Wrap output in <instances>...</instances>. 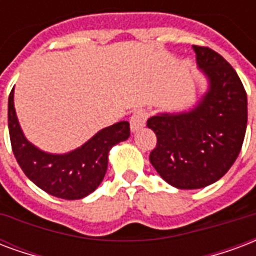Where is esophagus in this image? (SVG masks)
I'll list each match as a JSON object with an SVG mask.
<instances>
[{"label": "esophagus", "mask_w": 256, "mask_h": 256, "mask_svg": "<svg viewBox=\"0 0 256 256\" xmlns=\"http://www.w3.org/2000/svg\"><path fill=\"white\" fill-rule=\"evenodd\" d=\"M147 117H148V113L143 110V109H140V110H136L130 118V130L132 132H135V130H140V128H143L144 124H146V121H147Z\"/></svg>", "instance_id": "1"}]
</instances>
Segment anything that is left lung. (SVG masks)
<instances>
[{"label": "left lung", "mask_w": 256, "mask_h": 256, "mask_svg": "<svg viewBox=\"0 0 256 256\" xmlns=\"http://www.w3.org/2000/svg\"><path fill=\"white\" fill-rule=\"evenodd\" d=\"M193 50L209 92L190 112L147 120L156 135L150 162L178 189H200L220 180L239 155L247 128V93L234 67L209 47Z\"/></svg>", "instance_id": "obj_1"}]
</instances>
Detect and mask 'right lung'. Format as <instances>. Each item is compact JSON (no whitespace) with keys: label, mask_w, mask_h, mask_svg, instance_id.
Masks as SVG:
<instances>
[{"label":"right lung","mask_w":256,"mask_h":256,"mask_svg":"<svg viewBox=\"0 0 256 256\" xmlns=\"http://www.w3.org/2000/svg\"><path fill=\"white\" fill-rule=\"evenodd\" d=\"M8 126L17 163L34 185L58 198L80 200L102 182L108 168V154L113 146L130 138L128 121L104 128L82 147L63 155L47 154L26 139L17 121L13 89L8 101Z\"/></svg>","instance_id":"right-lung-1"}]
</instances>
